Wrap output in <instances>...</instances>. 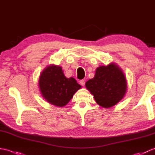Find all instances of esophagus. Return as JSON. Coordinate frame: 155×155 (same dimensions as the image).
I'll return each mask as SVG.
<instances>
[{"label": "esophagus", "instance_id": "esophagus-1", "mask_svg": "<svg viewBox=\"0 0 155 155\" xmlns=\"http://www.w3.org/2000/svg\"><path fill=\"white\" fill-rule=\"evenodd\" d=\"M80 84L82 85V86H84V84H85V81H84V80H81L80 81Z\"/></svg>", "mask_w": 155, "mask_h": 155}]
</instances>
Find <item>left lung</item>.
Returning a JSON list of instances; mask_svg holds the SVG:
<instances>
[{"label": "left lung", "mask_w": 155, "mask_h": 155, "mask_svg": "<svg viewBox=\"0 0 155 155\" xmlns=\"http://www.w3.org/2000/svg\"><path fill=\"white\" fill-rule=\"evenodd\" d=\"M85 86L98 105L110 108L124 97L127 81L121 68L115 62H111L97 67L94 78L88 80Z\"/></svg>", "instance_id": "obj_1"}]
</instances>
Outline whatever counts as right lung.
Masks as SVG:
<instances>
[{"mask_svg": "<svg viewBox=\"0 0 155 155\" xmlns=\"http://www.w3.org/2000/svg\"><path fill=\"white\" fill-rule=\"evenodd\" d=\"M38 87L46 101L58 107L67 105L76 92L81 88L74 78H67L60 66L46 67L38 78Z\"/></svg>", "mask_w": 155, "mask_h": 155, "instance_id": "obj_1", "label": "right lung"}]
</instances>
